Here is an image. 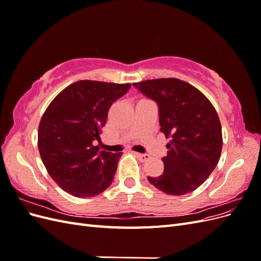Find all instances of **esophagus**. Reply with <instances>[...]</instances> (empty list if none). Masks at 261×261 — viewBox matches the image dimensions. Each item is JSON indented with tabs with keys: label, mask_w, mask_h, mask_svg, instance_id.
I'll use <instances>...</instances> for the list:
<instances>
[{
	"label": "esophagus",
	"mask_w": 261,
	"mask_h": 261,
	"mask_svg": "<svg viewBox=\"0 0 261 261\" xmlns=\"http://www.w3.org/2000/svg\"><path fill=\"white\" fill-rule=\"evenodd\" d=\"M136 154V156L138 158V159L141 161V162H146V161H148L149 159H150V155L149 154H144V153H138V152H136L135 153Z\"/></svg>",
	"instance_id": "34e87169"
}]
</instances>
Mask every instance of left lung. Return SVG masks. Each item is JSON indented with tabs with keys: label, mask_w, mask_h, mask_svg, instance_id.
Wrapping results in <instances>:
<instances>
[{
	"label": "left lung",
	"mask_w": 261,
	"mask_h": 261,
	"mask_svg": "<svg viewBox=\"0 0 261 261\" xmlns=\"http://www.w3.org/2000/svg\"><path fill=\"white\" fill-rule=\"evenodd\" d=\"M156 102L160 130L170 138L163 174L148 176L150 184L168 195L181 196L198 188L217 167L222 128L216 109L202 92L177 78L133 84Z\"/></svg>",
	"instance_id": "1"
}]
</instances>
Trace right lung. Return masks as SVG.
<instances>
[{"label": "right lung", "instance_id": "1", "mask_svg": "<svg viewBox=\"0 0 261 261\" xmlns=\"http://www.w3.org/2000/svg\"><path fill=\"white\" fill-rule=\"evenodd\" d=\"M130 84L80 81L61 91L45 110L38 129L44 167L63 191L93 197L112 184L122 153L101 150V128L109 109Z\"/></svg>", "mask_w": 261, "mask_h": 261}]
</instances>
